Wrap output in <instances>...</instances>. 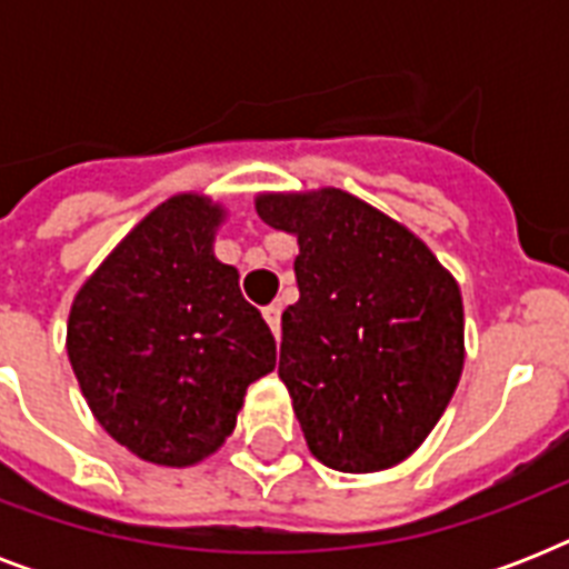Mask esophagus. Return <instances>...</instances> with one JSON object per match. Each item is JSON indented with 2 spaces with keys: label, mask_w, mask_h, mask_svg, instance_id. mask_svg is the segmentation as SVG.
<instances>
[{
  "label": "esophagus",
  "mask_w": 569,
  "mask_h": 569,
  "mask_svg": "<svg viewBox=\"0 0 569 569\" xmlns=\"http://www.w3.org/2000/svg\"><path fill=\"white\" fill-rule=\"evenodd\" d=\"M262 316H266L268 328L274 330V337H280V316H283V307H280V303H271V307L262 310Z\"/></svg>",
  "instance_id": "obj_1"
}]
</instances>
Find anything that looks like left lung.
Returning a JSON list of instances; mask_svg holds the SVG:
<instances>
[{
    "mask_svg": "<svg viewBox=\"0 0 569 569\" xmlns=\"http://www.w3.org/2000/svg\"><path fill=\"white\" fill-rule=\"evenodd\" d=\"M257 212L301 248L277 375L307 446L339 472L396 467L440 422L463 372L455 277L348 191L259 194Z\"/></svg>",
    "mask_w": 569,
    "mask_h": 569,
    "instance_id": "1",
    "label": "left lung"
}]
</instances>
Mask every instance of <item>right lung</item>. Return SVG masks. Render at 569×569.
<instances>
[{
  "mask_svg": "<svg viewBox=\"0 0 569 569\" xmlns=\"http://www.w3.org/2000/svg\"><path fill=\"white\" fill-rule=\"evenodd\" d=\"M223 209L200 194L156 206L76 295L67 357L106 431L141 460L191 467L236 428L244 392L277 363L239 271L212 241Z\"/></svg>",
  "mask_w": 569,
  "mask_h": 569,
  "instance_id": "add662e5",
  "label": "right lung"
}]
</instances>
